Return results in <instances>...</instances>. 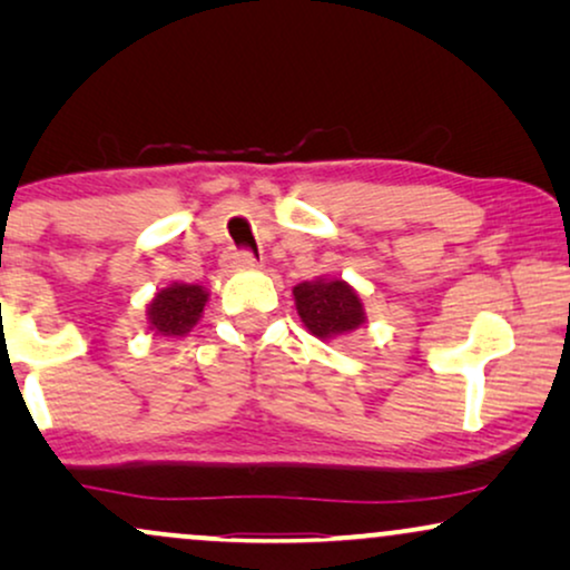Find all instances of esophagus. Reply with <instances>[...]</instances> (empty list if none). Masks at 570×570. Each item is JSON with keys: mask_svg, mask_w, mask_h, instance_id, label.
I'll use <instances>...</instances> for the list:
<instances>
[{"mask_svg": "<svg viewBox=\"0 0 570 570\" xmlns=\"http://www.w3.org/2000/svg\"><path fill=\"white\" fill-rule=\"evenodd\" d=\"M225 264L233 269H256L259 267V262L254 259V254L248 252H230L228 256H225Z\"/></svg>", "mask_w": 570, "mask_h": 570, "instance_id": "34e87169", "label": "esophagus"}]
</instances>
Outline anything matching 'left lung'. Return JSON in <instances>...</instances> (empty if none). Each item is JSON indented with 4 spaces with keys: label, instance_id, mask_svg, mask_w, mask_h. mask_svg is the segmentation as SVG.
<instances>
[{
    "label": "left lung",
    "instance_id": "left-lung-1",
    "mask_svg": "<svg viewBox=\"0 0 570 570\" xmlns=\"http://www.w3.org/2000/svg\"><path fill=\"white\" fill-rule=\"evenodd\" d=\"M295 311L306 330L322 342L345 337L368 322L361 295L342 277H316L293 287Z\"/></svg>",
    "mask_w": 570,
    "mask_h": 570
}]
</instances>
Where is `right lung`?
<instances>
[{
  "mask_svg": "<svg viewBox=\"0 0 570 570\" xmlns=\"http://www.w3.org/2000/svg\"><path fill=\"white\" fill-rule=\"evenodd\" d=\"M209 291L202 285L170 283L163 287L147 303V330L163 337H186L199 324Z\"/></svg>",
  "mask_w": 570,
  "mask_h": 570,
  "instance_id": "1",
  "label": "right lung"
}]
</instances>
